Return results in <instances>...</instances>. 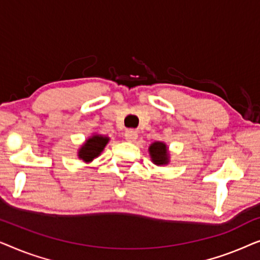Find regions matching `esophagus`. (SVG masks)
<instances>
[{
  "instance_id": "esophagus-1",
  "label": "esophagus",
  "mask_w": 260,
  "mask_h": 260,
  "mask_svg": "<svg viewBox=\"0 0 260 260\" xmlns=\"http://www.w3.org/2000/svg\"><path fill=\"white\" fill-rule=\"evenodd\" d=\"M137 138H138V134H137L136 130L130 129V130L125 131V140L127 142H131V143H134V142H136Z\"/></svg>"
}]
</instances>
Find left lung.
Segmentation results:
<instances>
[{
    "instance_id": "left-lung-1",
    "label": "left lung",
    "mask_w": 260,
    "mask_h": 260,
    "mask_svg": "<svg viewBox=\"0 0 260 260\" xmlns=\"http://www.w3.org/2000/svg\"><path fill=\"white\" fill-rule=\"evenodd\" d=\"M149 155L155 166H167L170 162V152L167 144L162 141H156L149 145Z\"/></svg>"
}]
</instances>
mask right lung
<instances>
[{
	"mask_svg": "<svg viewBox=\"0 0 260 260\" xmlns=\"http://www.w3.org/2000/svg\"><path fill=\"white\" fill-rule=\"evenodd\" d=\"M110 142V137L101 134H92V136L87 138L80 148L78 149V158L83 159L85 163H91L94 158H97L104 150L106 144Z\"/></svg>",
	"mask_w": 260,
	"mask_h": 260,
	"instance_id": "add662e5",
	"label": "right lung"
}]
</instances>
